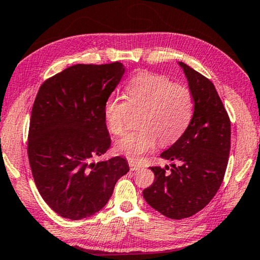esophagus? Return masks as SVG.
I'll list each match as a JSON object with an SVG mask.
<instances>
[{"label":"esophagus","instance_id":"esophagus-1","mask_svg":"<svg viewBox=\"0 0 260 260\" xmlns=\"http://www.w3.org/2000/svg\"><path fill=\"white\" fill-rule=\"evenodd\" d=\"M129 166H130V170L131 171H137V170H139L142 167L141 165H139V164H136L134 161H129Z\"/></svg>","mask_w":260,"mask_h":260}]
</instances>
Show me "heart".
I'll return each mask as SVG.
<instances>
[{"mask_svg":"<svg viewBox=\"0 0 260 260\" xmlns=\"http://www.w3.org/2000/svg\"><path fill=\"white\" fill-rule=\"evenodd\" d=\"M131 113H141L138 130L126 133L115 143V152L131 160L153 150L158 138L171 145L185 134L194 115V98L187 87L162 75L141 73L125 87V98L110 96L103 107L108 130L121 135Z\"/></svg>","mask_w":260,"mask_h":260,"instance_id":"b5f03b06","label":"heart"}]
</instances>
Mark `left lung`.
Here are the masks:
<instances>
[{"label": "left lung", "mask_w": 260, "mask_h": 260, "mask_svg": "<svg viewBox=\"0 0 260 260\" xmlns=\"http://www.w3.org/2000/svg\"><path fill=\"white\" fill-rule=\"evenodd\" d=\"M194 98L189 126L170 149L160 154L171 164L170 173L150 167L154 181L143 190L145 201L164 216H193L215 197L224 178L230 152V119L213 82L186 63L179 62Z\"/></svg>", "instance_id": "1"}]
</instances>
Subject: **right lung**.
Wrapping results in <instances>:
<instances>
[{
	"mask_svg": "<svg viewBox=\"0 0 260 260\" xmlns=\"http://www.w3.org/2000/svg\"><path fill=\"white\" fill-rule=\"evenodd\" d=\"M121 62L78 65L41 86L31 111L27 155L36 186L61 217H89L129 172L124 158L93 162L110 147L103 107L121 81Z\"/></svg>",
	"mask_w": 260,
	"mask_h": 260,
	"instance_id": "obj_1",
	"label": "right lung"
}]
</instances>
